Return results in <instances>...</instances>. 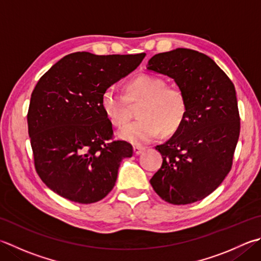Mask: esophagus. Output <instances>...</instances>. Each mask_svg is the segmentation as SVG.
Returning a JSON list of instances; mask_svg holds the SVG:
<instances>
[{
	"label": "esophagus",
	"instance_id": "1",
	"mask_svg": "<svg viewBox=\"0 0 261 261\" xmlns=\"http://www.w3.org/2000/svg\"><path fill=\"white\" fill-rule=\"evenodd\" d=\"M145 150V148L144 147H140V146H135L134 147V152H135V155H140L142 151Z\"/></svg>",
	"mask_w": 261,
	"mask_h": 261
}]
</instances>
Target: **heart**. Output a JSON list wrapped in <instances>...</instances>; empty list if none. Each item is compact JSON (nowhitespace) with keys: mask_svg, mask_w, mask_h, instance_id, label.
<instances>
[{"mask_svg":"<svg viewBox=\"0 0 261 261\" xmlns=\"http://www.w3.org/2000/svg\"><path fill=\"white\" fill-rule=\"evenodd\" d=\"M138 106L139 120L131 122L117 132L120 139L134 145L155 140L161 131L174 134L182 125L188 112L186 95L176 86H168L156 75L141 74L125 85V96L114 88H107L100 97V106L107 119L115 126L129 120L131 104Z\"/></svg>","mask_w":261,"mask_h":261,"instance_id":"1","label":"heart"}]
</instances>
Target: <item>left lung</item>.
Listing matches in <instances>:
<instances>
[{
    "label": "left lung",
    "mask_w": 261,
    "mask_h": 261,
    "mask_svg": "<svg viewBox=\"0 0 261 261\" xmlns=\"http://www.w3.org/2000/svg\"><path fill=\"white\" fill-rule=\"evenodd\" d=\"M147 69L174 79L188 103L182 125L156 146L163 164L150 185L173 205L202 200L232 168L240 136L236 88L209 56L189 48L156 54Z\"/></svg>",
    "instance_id": "obj_1"
}]
</instances>
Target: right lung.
<instances>
[{
    "label": "right lung",
    "mask_w": 261,
    "mask_h": 261,
    "mask_svg": "<svg viewBox=\"0 0 261 261\" xmlns=\"http://www.w3.org/2000/svg\"><path fill=\"white\" fill-rule=\"evenodd\" d=\"M145 56L72 53L36 85L27 114L35 168L61 197L93 203L114 188L122 160L134 149L126 141H110L113 129L100 97Z\"/></svg>",
    "instance_id": "add662e5"
}]
</instances>
